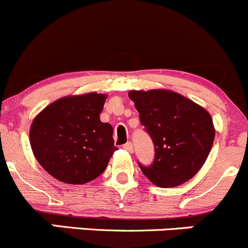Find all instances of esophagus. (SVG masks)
I'll use <instances>...</instances> for the list:
<instances>
[{"label":"esophagus","instance_id":"1","mask_svg":"<svg viewBox=\"0 0 248 248\" xmlns=\"http://www.w3.org/2000/svg\"><path fill=\"white\" fill-rule=\"evenodd\" d=\"M124 149L126 150L127 152H129V154H132V152H133V144H132V142H127V144L124 145Z\"/></svg>","mask_w":248,"mask_h":248}]
</instances>
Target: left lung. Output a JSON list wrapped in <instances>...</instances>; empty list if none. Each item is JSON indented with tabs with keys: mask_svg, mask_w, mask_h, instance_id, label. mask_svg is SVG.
Here are the masks:
<instances>
[{
	"mask_svg": "<svg viewBox=\"0 0 248 248\" xmlns=\"http://www.w3.org/2000/svg\"><path fill=\"white\" fill-rule=\"evenodd\" d=\"M128 97L155 144L154 163L139 164L142 174L162 188L192 179L214 144L215 127L209 111L170 90H132Z\"/></svg>",
	"mask_w": 248,
	"mask_h": 248,
	"instance_id": "1",
	"label": "left lung"
}]
</instances>
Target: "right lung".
Instances as JSON below:
<instances>
[{
	"label": "right lung",
	"mask_w": 248,
	"mask_h": 248,
	"mask_svg": "<svg viewBox=\"0 0 248 248\" xmlns=\"http://www.w3.org/2000/svg\"><path fill=\"white\" fill-rule=\"evenodd\" d=\"M107 94L66 96L46 107L32 121L30 144L46 172L61 182L82 185L108 167L112 127L99 119Z\"/></svg>",
	"instance_id": "1"
}]
</instances>
